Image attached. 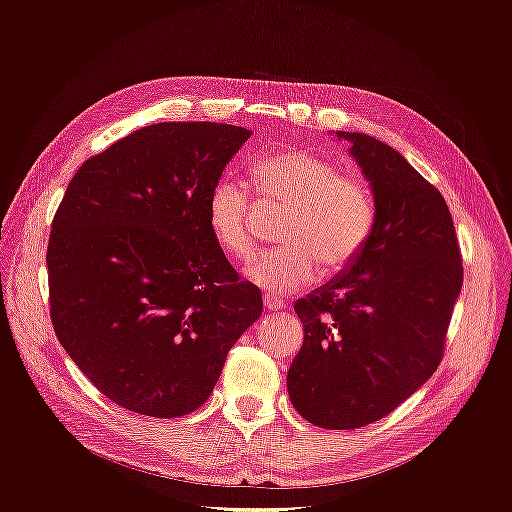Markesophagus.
<instances>
[{"instance_id":"34e87169","label":"esophagus","mask_w":512,"mask_h":512,"mask_svg":"<svg viewBox=\"0 0 512 512\" xmlns=\"http://www.w3.org/2000/svg\"><path fill=\"white\" fill-rule=\"evenodd\" d=\"M262 303H265L269 312H280V309H284V301L273 297V294H265V297H262Z\"/></svg>"}]
</instances>
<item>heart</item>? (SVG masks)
I'll return each instance as SVG.
<instances>
[{
  "label": "heart",
  "mask_w": 512,
  "mask_h": 512,
  "mask_svg": "<svg viewBox=\"0 0 512 512\" xmlns=\"http://www.w3.org/2000/svg\"><path fill=\"white\" fill-rule=\"evenodd\" d=\"M262 211H286L277 230L282 247L245 267L252 284L273 294L314 282L318 262L335 273L365 250L376 226V203L367 183L344 175L335 162L307 149H284L252 166ZM207 226L220 250L245 260L256 247V205L235 177H220L207 196Z\"/></svg>",
  "instance_id": "b5f03b06"
}]
</instances>
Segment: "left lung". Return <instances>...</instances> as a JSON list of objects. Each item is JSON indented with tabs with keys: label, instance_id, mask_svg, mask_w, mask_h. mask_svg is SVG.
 Returning a JSON list of instances; mask_svg holds the SVG:
<instances>
[{
	"label": "left lung",
	"instance_id": "left-lung-1",
	"mask_svg": "<svg viewBox=\"0 0 512 512\" xmlns=\"http://www.w3.org/2000/svg\"><path fill=\"white\" fill-rule=\"evenodd\" d=\"M335 134L371 185L376 226L350 267L294 303L303 346L286 384L305 421L359 429L438 369L463 265L444 196L378 138Z\"/></svg>",
	"mask_w": 512,
	"mask_h": 512
}]
</instances>
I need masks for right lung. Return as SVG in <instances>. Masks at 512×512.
Returning a JSON list of instances; mask_svg holds the SVG:
<instances>
[{
  "mask_svg": "<svg viewBox=\"0 0 512 512\" xmlns=\"http://www.w3.org/2000/svg\"><path fill=\"white\" fill-rule=\"evenodd\" d=\"M250 136L228 123H153L68 185L46 250L53 329L121 408L194 412L262 314L260 290L239 280L207 226L213 183Z\"/></svg>",
  "mask_w": 512,
  "mask_h": 512,
  "instance_id": "1",
  "label": "right lung"
}]
</instances>
